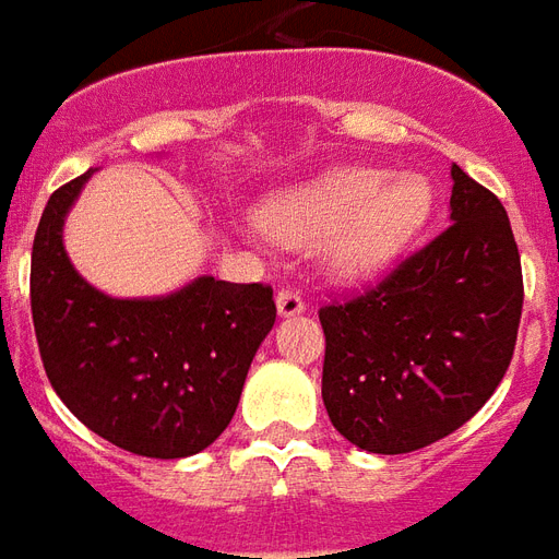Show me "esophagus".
I'll return each instance as SVG.
<instances>
[{"mask_svg": "<svg viewBox=\"0 0 559 559\" xmlns=\"http://www.w3.org/2000/svg\"><path fill=\"white\" fill-rule=\"evenodd\" d=\"M276 309H280L283 319H292V316H300L307 309V300L297 295L295 288H280L276 292Z\"/></svg>", "mask_w": 559, "mask_h": 559, "instance_id": "esophagus-1", "label": "esophagus"}]
</instances>
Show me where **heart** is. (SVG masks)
Segmentation results:
<instances>
[{
    "label": "heart",
    "mask_w": 559,
    "mask_h": 559,
    "mask_svg": "<svg viewBox=\"0 0 559 559\" xmlns=\"http://www.w3.org/2000/svg\"><path fill=\"white\" fill-rule=\"evenodd\" d=\"M429 205V187L417 175L390 178L384 169L354 166L271 199L262 207V226L292 243L321 238L333 271L369 276L408 247Z\"/></svg>",
    "instance_id": "obj_1"
}]
</instances>
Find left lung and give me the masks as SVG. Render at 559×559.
I'll return each mask as SVG.
<instances>
[{"mask_svg": "<svg viewBox=\"0 0 559 559\" xmlns=\"http://www.w3.org/2000/svg\"><path fill=\"white\" fill-rule=\"evenodd\" d=\"M450 219L364 295L319 309L321 399L366 452L399 455L452 435L515 352L524 283L507 207L452 166Z\"/></svg>", "mask_w": 559, "mask_h": 559, "instance_id": "1", "label": "left lung"}]
</instances>
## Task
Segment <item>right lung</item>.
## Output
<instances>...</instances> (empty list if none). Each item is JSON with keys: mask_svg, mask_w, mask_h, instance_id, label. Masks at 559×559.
Returning a JSON list of instances; mask_svg holds the SVG:
<instances>
[{"mask_svg": "<svg viewBox=\"0 0 559 559\" xmlns=\"http://www.w3.org/2000/svg\"><path fill=\"white\" fill-rule=\"evenodd\" d=\"M88 175L50 195L32 243V321L52 390L80 423L133 455L185 459L217 441L276 319L274 288L199 276L121 300L73 271L62 226Z\"/></svg>", "mask_w": 559, "mask_h": 559, "instance_id": "right-lung-1", "label": "right lung"}]
</instances>
